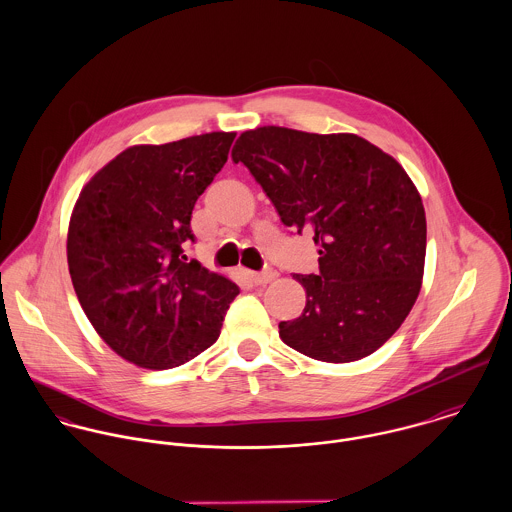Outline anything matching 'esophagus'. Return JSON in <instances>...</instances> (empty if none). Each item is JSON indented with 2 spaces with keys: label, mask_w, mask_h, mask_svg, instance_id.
<instances>
[{
  "label": "esophagus",
  "mask_w": 512,
  "mask_h": 512,
  "mask_svg": "<svg viewBox=\"0 0 512 512\" xmlns=\"http://www.w3.org/2000/svg\"><path fill=\"white\" fill-rule=\"evenodd\" d=\"M278 274L274 270H266V272H252L250 274V280L256 284V286H264V284H270L272 280H276Z\"/></svg>",
  "instance_id": "34e87169"
}]
</instances>
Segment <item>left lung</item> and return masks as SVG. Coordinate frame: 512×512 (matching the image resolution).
<instances>
[{
	"label": "left lung",
	"instance_id": "1",
	"mask_svg": "<svg viewBox=\"0 0 512 512\" xmlns=\"http://www.w3.org/2000/svg\"><path fill=\"white\" fill-rule=\"evenodd\" d=\"M242 161L286 226L311 232L319 274L303 286V313L280 323L282 341L323 363H353L380 349L418 299L426 211L404 167L355 134L262 126L240 134Z\"/></svg>",
	"mask_w": 512,
	"mask_h": 512
}]
</instances>
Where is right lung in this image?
Instances as JSON below:
<instances>
[{
    "label": "right lung",
    "mask_w": 512,
    "mask_h": 512,
    "mask_svg": "<svg viewBox=\"0 0 512 512\" xmlns=\"http://www.w3.org/2000/svg\"><path fill=\"white\" fill-rule=\"evenodd\" d=\"M234 132L132 146L74 205L67 260L76 297L102 341L132 365H183L220 335L238 286L187 262L191 213L228 159Z\"/></svg>",
    "instance_id": "1"
}]
</instances>
